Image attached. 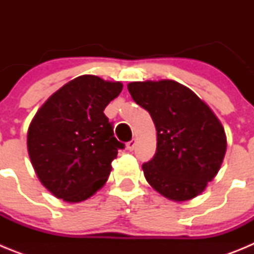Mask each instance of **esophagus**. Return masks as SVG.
Segmentation results:
<instances>
[{"label": "esophagus", "mask_w": 254, "mask_h": 254, "mask_svg": "<svg viewBox=\"0 0 254 254\" xmlns=\"http://www.w3.org/2000/svg\"><path fill=\"white\" fill-rule=\"evenodd\" d=\"M126 146H127V149H128L129 151H132V150L134 149V146H136V140H134V138H132L131 141H128V142L126 143Z\"/></svg>", "instance_id": "34e87169"}]
</instances>
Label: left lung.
Returning <instances> with one entry per match:
<instances>
[{"instance_id": "left-lung-1", "label": "left lung", "mask_w": 254, "mask_h": 254, "mask_svg": "<svg viewBox=\"0 0 254 254\" xmlns=\"http://www.w3.org/2000/svg\"><path fill=\"white\" fill-rule=\"evenodd\" d=\"M127 87L156 127V152L142 164L146 181L173 201L198 196L215 178L225 156L221 123L193 91L179 82H131Z\"/></svg>"}]
</instances>
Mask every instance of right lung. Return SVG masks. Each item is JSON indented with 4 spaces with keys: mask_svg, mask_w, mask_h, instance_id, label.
Returning a JSON list of instances; mask_svg holds the SVG:
<instances>
[{
    "mask_svg": "<svg viewBox=\"0 0 254 254\" xmlns=\"http://www.w3.org/2000/svg\"><path fill=\"white\" fill-rule=\"evenodd\" d=\"M121 82L84 75L42 105L28 131V151L42 185L58 198L80 202L104 186L125 143L114 137L104 109Z\"/></svg>",
    "mask_w": 254,
    "mask_h": 254,
    "instance_id": "add662e5",
    "label": "right lung"
}]
</instances>
